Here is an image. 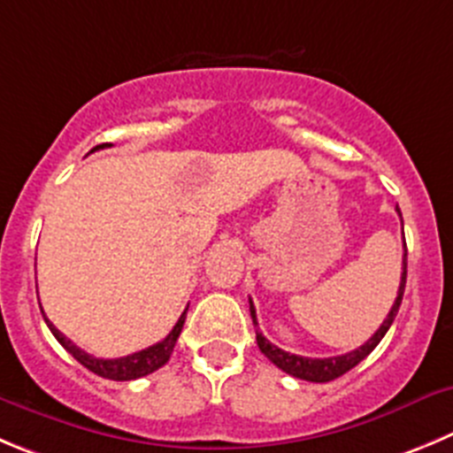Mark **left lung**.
I'll list each match as a JSON object with an SVG mask.
<instances>
[{
    "mask_svg": "<svg viewBox=\"0 0 453 453\" xmlns=\"http://www.w3.org/2000/svg\"><path fill=\"white\" fill-rule=\"evenodd\" d=\"M400 217H403V214H400ZM404 284H407V243H404L403 277H400L398 297H395V302H393L391 311H388V315H387V319L382 322V326L373 333V337H371V340H366L360 349L350 350V353L337 355V357H303V355L288 353V350L270 344L261 331H257V344H259L261 353H264L274 366H279V369L284 371V373L293 375V378H299V380H308V382H331V380L340 378V375H344L346 371H350L353 366L360 365L366 355H369L371 350L380 344V340L387 335V331L391 328L393 319H395V315H398L400 303H403ZM250 315H252V324H255V326H259V324H257V311H255V303H252V299H250Z\"/></svg>",
    "mask_w": 453,
    "mask_h": 453,
    "instance_id": "left-lung-1",
    "label": "left lung"
}]
</instances>
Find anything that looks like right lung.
<instances>
[{
    "label": "right lung",
    "instance_id": "1",
    "mask_svg": "<svg viewBox=\"0 0 453 453\" xmlns=\"http://www.w3.org/2000/svg\"><path fill=\"white\" fill-rule=\"evenodd\" d=\"M103 147H107V145L93 147L88 154H93L96 150H103ZM185 315H188V308H185L183 315H180L179 322H176V326L169 331V335L165 337L163 342L150 346V349L138 350V353L125 355V357H116V360H103V357H93V355L84 353V350L78 349V346H75L69 337L62 335V333L58 331V328H55L53 324L46 319V317H44V322H46V326L50 328V333L55 335V340L60 342V344L65 346L71 355H73L80 365L87 366L88 371H93V373L100 375V378L116 380V382H127V380H136V378H142V375L154 373V371H158L160 366L167 365L169 355H172V350H174L176 340H179L180 331H183Z\"/></svg>",
    "mask_w": 453,
    "mask_h": 453
}]
</instances>
